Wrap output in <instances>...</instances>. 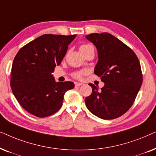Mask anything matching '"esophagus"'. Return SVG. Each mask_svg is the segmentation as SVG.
<instances>
[{"label":"esophagus","mask_w":156,"mask_h":156,"mask_svg":"<svg viewBox=\"0 0 156 156\" xmlns=\"http://www.w3.org/2000/svg\"><path fill=\"white\" fill-rule=\"evenodd\" d=\"M83 83H78V82H76V83H75V86H76V87H79V86H83Z\"/></svg>","instance_id":"esophagus-1"}]
</instances>
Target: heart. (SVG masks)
<instances>
[{
  "mask_svg": "<svg viewBox=\"0 0 156 156\" xmlns=\"http://www.w3.org/2000/svg\"><path fill=\"white\" fill-rule=\"evenodd\" d=\"M89 48H93V47L90 44H83V45H80V52L85 51H86V50H88ZM86 71H84V70H83V71H79V72L76 73H75L73 76L76 78H78V79H80V78H82L83 76L84 75H86Z\"/></svg>",
  "mask_w": 156,
  "mask_h": 156,
  "instance_id": "1",
  "label": "heart"
}]
</instances>
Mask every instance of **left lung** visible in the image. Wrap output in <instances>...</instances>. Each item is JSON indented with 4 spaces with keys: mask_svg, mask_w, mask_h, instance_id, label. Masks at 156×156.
<instances>
[{
    "mask_svg": "<svg viewBox=\"0 0 156 156\" xmlns=\"http://www.w3.org/2000/svg\"><path fill=\"white\" fill-rule=\"evenodd\" d=\"M86 38L96 47L98 61L94 73L104 86L92 83V93L85 99L89 111L104 120L117 118L133 104L143 82L140 64L136 53L108 33H90Z\"/></svg>",
    "mask_w": 156,
    "mask_h": 156,
    "instance_id": "left-lung-1",
    "label": "left lung"
}]
</instances>
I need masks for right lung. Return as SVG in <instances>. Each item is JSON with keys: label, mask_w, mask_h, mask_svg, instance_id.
<instances>
[{"label": "right lung", "mask_w": 156, "mask_h": 156, "mask_svg": "<svg viewBox=\"0 0 156 156\" xmlns=\"http://www.w3.org/2000/svg\"><path fill=\"white\" fill-rule=\"evenodd\" d=\"M76 35L44 34L21 48L13 60L10 87L20 105L39 118L51 115L63 105L73 82H55L52 73L61 64Z\"/></svg>", "instance_id": "1"}]
</instances>
